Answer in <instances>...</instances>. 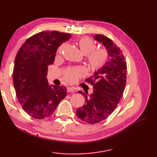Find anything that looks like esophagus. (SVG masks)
Masks as SVG:
<instances>
[{
    "instance_id": "esophagus-1",
    "label": "esophagus",
    "mask_w": 157,
    "mask_h": 157,
    "mask_svg": "<svg viewBox=\"0 0 157 157\" xmlns=\"http://www.w3.org/2000/svg\"><path fill=\"white\" fill-rule=\"evenodd\" d=\"M67 91L68 92H74L75 91V89L72 87H67Z\"/></svg>"
}]
</instances>
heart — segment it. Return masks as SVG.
<instances>
[{"label":"heart","instance_id":"b5f03b06","mask_svg":"<svg viewBox=\"0 0 157 157\" xmlns=\"http://www.w3.org/2000/svg\"><path fill=\"white\" fill-rule=\"evenodd\" d=\"M78 45L82 54L86 55V60L90 69L98 71L106 65L109 60V55L107 49L103 48H96L95 42L89 37H82L78 41ZM63 45L58 48L57 52L62 54ZM86 71L82 67L69 68L63 73V79L69 84H74L78 79L85 75Z\"/></svg>","mask_w":157,"mask_h":157}]
</instances>
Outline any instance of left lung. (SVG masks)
<instances>
[{
    "label": "left lung",
    "mask_w": 157,
    "mask_h": 157,
    "mask_svg": "<svg viewBox=\"0 0 157 157\" xmlns=\"http://www.w3.org/2000/svg\"><path fill=\"white\" fill-rule=\"evenodd\" d=\"M94 39L106 47L110 61L94 76L85 79L94 89L90 98L82 91L78 92L83 94L86 100L76 114L88 124L98 123L111 115L123 97L127 79V62L120 48L103 34H95Z\"/></svg>",
    "instance_id": "obj_1"
}]
</instances>
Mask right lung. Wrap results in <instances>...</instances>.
I'll return each instance as SVG.
<instances>
[{
	"instance_id": "obj_1",
	"label": "right lung",
	"mask_w": 157,
	"mask_h": 157,
	"mask_svg": "<svg viewBox=\"0 0 157 157\" xmlns=\"http://www.w3.org/2000/svg\"><path fill=\"white\" fill-rule=\"evenodd\" d=\"M69 33L42 31L27 39L15 57L13 82L18 102L29 116L48 118L66 97L64 86H49L48 66L54 62L55 53Z\"/></svg>"
}]
</instances>
